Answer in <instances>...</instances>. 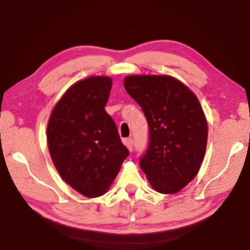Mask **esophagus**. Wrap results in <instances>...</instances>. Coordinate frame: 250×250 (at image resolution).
I'll return each instance as SVG.
<instances>
[{"mask_svg": "<svg viewBox=\"0 0 250 250\" xmlns=\"http://www.w3.org/2000/svg\"><path fill=\"white\" fill-rule=\"evenodd\" d=\"M124 143H125V146L126 147H128V150H129L130 152L132 151L133 146H132V140H131V139H125Z\"/></svg>", "mask_w": 250, "mask_h": 250, "instance_id": "34e87169", "label": "esophagus"}]
</instances>
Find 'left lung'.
<instances>
[{
    "mask_svg": "<svg viewBox=\"0 0 250 250\" xmlns=\"http://www.w3.org/2000/svg\"><path fill=\"white\" fill-rule=\"evenodd\" d=\"M124 84L150 128L142 171L156 192L177 193L196 176L204 160L208 126L200 101L172 76L131 75Z\"/></svg>",
    "mask_w": 250,
    "mask_h": 250,
    "instance_id": "8db88e82",
    "label": "left lung"
}]
</instances>
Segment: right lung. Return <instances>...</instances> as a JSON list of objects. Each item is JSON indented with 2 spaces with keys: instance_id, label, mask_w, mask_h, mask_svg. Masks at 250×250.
I'll use <instances>...</instances> for the list:
<instances>
[{
  "instance_id": "1",
  "label": "right lung",
  "mask_w": 250,
  "mask_h": 250,
  "mask_svg": "<svg viewBox=\"0 0 250 250\" xmlns=\"http://www.w3.org/2000/svg\"><path fill=\"white\" fill-rule=\"evenodd\" d=\"M112 79L91 76L70 86L50 113L47 143L59 175L86 197L107 193L129 155L104 110Z\"/></svg>"
}]
</instances>
